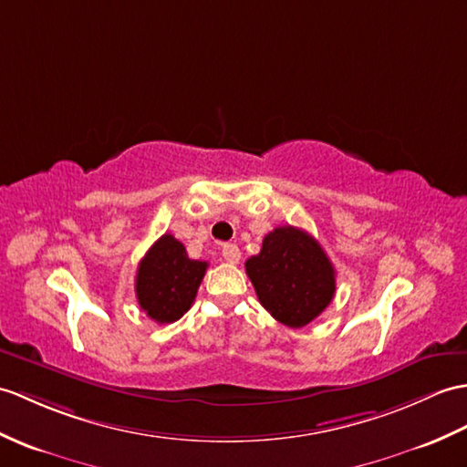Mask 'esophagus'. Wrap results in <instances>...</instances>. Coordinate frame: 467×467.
Instances as JSON below:
<instances>
[{
	"mask_svg": "<svg viewBox=\"0 0 467 467\" xmlns=\"http://www.w3.org/2000/svg\"><path fill=\"white\" fill-rule=\"evenodd\" d=\"M223 258L226 260V263L236 265L238 260H241V251H238L236 244H224L223 246Z\"/></svg>",
	"mask_w": 467,
	"mask_h": 467,
	"instance_id": "34e87169",
	"label": "esophagus"
}]
</instances>
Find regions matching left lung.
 I'll return each mask as SVG.
<instances>
[{
	"label": "left lung",
	"instance_id": "8db88e82",
	"mask_svg": "<svg viewBox=\"0 0 467 467\" xmlns=\"http://www.w3.org/2000/svg\"><path fill=\"white\" fill-rule=\"evenodd\" d=\"M244 266L260 305L288 328L306 327L334 298L330 258L317 238L296 226H276Z\"/></svg>",
	"mask_w": 467,
	"mask_h": 467
}]
</instances>
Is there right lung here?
Here are the masks:
<instances>
[{"instance_id": "add662e5", "label": "right lung", "mask_w": 467, "mask_h": 467, "mask_svg": "<svg viewBox=\"0 0 467 467\" xmlns=\"http://www.w3.org/2000/svg\"><path fill=\"white\" fill-rule=\"evenodd\" d=\"M209 263L192 260L172 234H162L139 263L135 292L150 320L171 324L191 308Z\"/></svg>"}]
</instances>
